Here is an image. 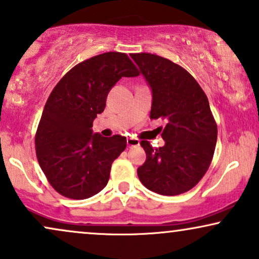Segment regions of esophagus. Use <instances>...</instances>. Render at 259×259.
Here are the masks:
<instances>
[{
	"label": "esophagus",
	"mask_w": 259,
	"mask_h": 259,
	"mask_svg": "<svg viewBox=\"0 0 259 259\" xmlns=\"http://www.w3.org/2000/svg\"><path fill=\"white\" fill-rule=\"evenodd\" d=\"M126 143H127V146H129V147H136V146L140 145V140L129 138L126 140Z\"/></svg>",
	"instance_id": "obj_1"
}]
</instances>
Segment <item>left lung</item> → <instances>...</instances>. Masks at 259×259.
Listing matches in <instances>:
<instances>
[{
    "label": "left lung",
    "instance_id": "left-lung-1",
    "mask_svg": "<svg viewBox=\"0 0 259 259\" xmlns=\"http://www.w3.org/2000/svg\"><path fill=\"white\" fill-rule=\"evenodd\" d=\"M130 57L152 90L151 118L166 120L163 147L141 141L146 161L138 176L158 194H182L202 179L216 147L217 125L207 96L192 74L175 62L149 53Z\"/></svg>",
    "mask_w": 259,
    "mask_h": 259
}]
</instances>
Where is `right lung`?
Returning <instances> with one entry per match:
<instances>
[{
  "instance_id": "add662e5",
  "label": "right lung",
  "mask_w": 259,
  "mask_h": 259,
  "mask_svg": "<svg viewBox=\"0 0 259 259\" xmlns=\"http://www.w3.org/2000/svg\"><path fill=\"white\" fill-rule=\"evenodd\" d=\"M139 71L124 53L96 55L71 68L49 95L36 133V155L49 183L70 199L101 192L113 160L126 147L124 136L93 133L108 93L121 77Z\"/></svg>"
}]
</instances>
